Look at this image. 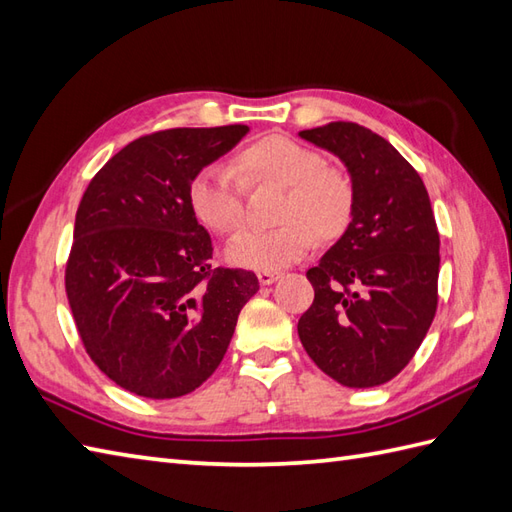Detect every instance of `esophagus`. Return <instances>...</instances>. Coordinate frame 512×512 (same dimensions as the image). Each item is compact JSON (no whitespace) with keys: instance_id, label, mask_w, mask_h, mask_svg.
<instances>
[{"instance_id":"34e87169","label":"esophagus","mask_w":512,"mask_h":512,"mask_svg":"<svg viewBox=\"0 0 512 512\" xmlns=\"http://www.w3.org/2000/svg\"><path fill=\"white\" fill-rule=\"evenodd\" d=\"M279 277H281V272H279V270H259V272H257V279H259V283H261V285H270V283H275Z\"/></svg>"}]
</instances>
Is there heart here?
<instances>
[{
  "instance_id": "1",
  "label": "heart",
  "mask_w": 512,
  "mask_h": 512,
  "mask_svg": "<svg viewBox=\"0 0 512 512\" xmlns=\"http://www.w3.org/2000/svg\"><path fill=\"white\" fill-rule=\"evenodd\" d=\"M244 180L248 185L285 187L275 229H246L229 242L233 266L277 270L299 261L316 235L331 242L349 229L355 211V187L347 172L327 165L314 148L290 137L268 135L235 157L233 170L213 163L189 185V205L200 224L231 235L244 224Z\"/></svg>"
}]
</instances>
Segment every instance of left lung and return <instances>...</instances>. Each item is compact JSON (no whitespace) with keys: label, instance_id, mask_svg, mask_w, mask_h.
Instances as JSON below:
<instances>
[{"label":"left lung","instance_id":"1","mask_svg":"<svg viewBox=\"0 0 512 512\" xmlns=\"http://www.w3.org/2000/svg\"><path fill=\"white\" fill-rule=\"evenodd\" d=\"M347 165L355 187L349 229L307 270L314 301L299 338L338 384L371 388L397 377L438 305V237L419 172L384 137L355 122L301 130Z\"/></svg>","mask_w":512,"mask_h":512}]
</instances>
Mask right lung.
Here are the masks:
<instances>
[{
  "label": "right lung",
  "mask_w": 512,
  "mask_h": 512,
  "mask_svg": "<svg viewBox=\"0 0 512 512\" xmlns=\"http://www.w3.org/2000/svg\"><path fill=\"white\" fill-rule=\"evenodd\" d=\"M246 133L157 130L106 161L82 194L69 307L95 366L139 397H183L205 382L259 290L255 272L211 266V237L189 205L194 176Z\"/></svg>",
  "instance_id": "add662e5"
}]
</instances>
